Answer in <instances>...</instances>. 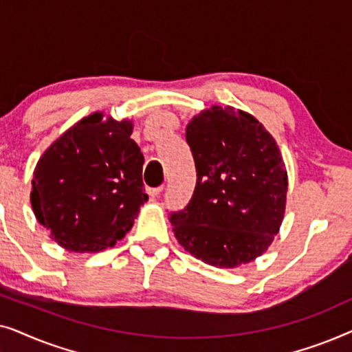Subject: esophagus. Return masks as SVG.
I'll list each match as a JSON object with an SVG mask.
<instances>
[{
    "label": "esophagus",
    "mask_w": 352,
    "mask_h": 352,
    "mask_svg": "<svg viewBox=\"0 0 352 352\" xmlns=\"http://www.w3.org/2000/svg\"><path fill=\"white\" fill-rule=\"evenodd\" d=\"M162 190H163V187H153V189L147 190V194L151 195V199H158V197H160V194H162Z\"/></svg>",
    "instance_id": "obj_1"
}]
</instances>
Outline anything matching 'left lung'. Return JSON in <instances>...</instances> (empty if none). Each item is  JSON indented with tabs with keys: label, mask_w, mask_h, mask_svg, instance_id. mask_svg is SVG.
I'll return each mask as SVG.
<instances>
[{
	"label": "left lung",
	"mask_w": 352,
	"mask_h": 352,
	"mask_svg": "<svg viewBox=\"0 0 352 352\" xmlns=\"http://www.w3.org/2000/svg\"><path fill=\"white\" fill-rule=\"evenodd\" d=\"M197 184L184 210L171 211L177 242L192 256L232 269L266 252L280 229L287 170L277 142L253 115L204 110L186 128Z\"/></svg>",
	"instance_id": "left-lung-1"
}]
</instances>
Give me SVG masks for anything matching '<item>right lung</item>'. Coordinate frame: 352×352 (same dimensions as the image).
<instances>
[{"label":"right lung","mask_w":352,"mask_h":352,"mask_svg":"<svg viewBox=\"0 0 352 352\" xmlns=\"http://www.w3.org/2000/svg\"><path fill=\"white\" fill-rule=\"evenodd\" d=\"M91 113L47 147L36 163L30 201L38 223L62 248L96 253L133 228L148 197L133 123Z\"/></svg>","instance_id":"add662e5"}]
</instances>
